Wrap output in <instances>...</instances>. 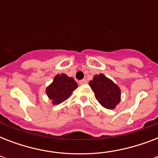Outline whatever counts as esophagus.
I'll use <instances>...</instances> for the list:
<instances>
[{"label":"esophagus","instance_id":"esophagus-1","mask_svg":"<svg viewBox=\"0 0 158 158\" xmlns=\"http://www.w3.org/2000/svg\"><path fill=\"white\" fill-rule=\"evenodd\" d=\"M79 83V84H81V85H84V84H88V81H87L86 79H82V80H80Z\"/></svg>","mask_w":158,"mask_h":158}]
</instances>
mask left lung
<instances>
[{
  "mask_svg": "<svg viewBox=\"0 0 158 158\" xmlns=\"http://www.w3.org/2000/svg\"><path fill=\"white\" fill-rule=\"evenodd\" d=\"M95 98L103 107L113 110L120 103L121 92L120 87L103 74L94 75L89 81Z\"/></svg>",
  "mask_w": 158,
  "mask_h": 158,
  "instance_id": "left-lung-1",
  "label": "left lung"
}]
</instances>
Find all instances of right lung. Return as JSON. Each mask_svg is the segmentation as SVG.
<instances>
[{
	"mask_svg": "<svg viewBox=\"0 0 158 158\" xmlns=\"http://www.w3.org/2000/svg\"><path fill=\"white\" fill-rule=\"evenodd\" d=\"M77 88L78 84L72 77L58 74L54 77L52 83L47 87L46 94L53 105H58L69 98Z\"/></svg>",
	"mask_w": 158,
	"mask_h": 158,
	"instance_id": "obj_1",
	"label": "right lung"
}]
</instances>
